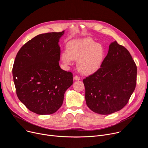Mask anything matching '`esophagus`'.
Segmentation results:
<instances>
[{
    "label": "esophagus",
    "instance_id": "1",
    "mask_svg": "<svg viewBox=\"0 0 148 148\" xmlns=\"http://www.w3.org/2000/svg\"><path fill=\"white\" fill-rule=\"evenodd\" d=\"M80 79H81V78L79 76H78V75H75L74 77V80H79Z\"/></svg>",
    "mask_w": 148,
    "mask_h": 148
}]
</instances>
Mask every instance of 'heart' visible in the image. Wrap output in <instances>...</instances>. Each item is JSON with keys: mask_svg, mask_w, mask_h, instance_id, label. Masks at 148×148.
Listing matches in <instances>:
<instances>
[{"mask_svg": "<svg viewBox=\"0 0 148 148\" xmlns=\"http://www.w3.org/2000/svg\"><path fill=\"white\" fill-rule=\"evenodd\" d=\"M67 50L61 54L62 61L66 66L77 60V67L84 74L90 75L101 67L105 58L103 46L90 37L71 41L67 44Z\"/></svg>", "mask_w": 148, "mask_h": 148, "instance_id": "1", "label": "heart"}]
</instances>
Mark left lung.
Returning a JSON list of instances; mask_svg holds the SVG:
<instances>
[{
  "label": "left lung",
  "instance_id": "1",
  "mask_svg": "<svg viewBox=\"0 0 148 148\" xmlns=\"http://www.w3.org/2000/svg\"><path fill=\"white\" fill-rule=\"evenodd\" d=\"M136 75V65L129 51L113 42L101 68L83 79L88 107L102 115L121 110L135 89Z\"/></svg>",
  "mask_w": 148,
  "mask_h": 148
}]
</instances>
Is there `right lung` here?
<instances>
[{"instance_id":"add662e5","label":"right lung","mask_w":148,"mask_h":148,"mask_svg":"<svg viewBox=\"0 0 148 148\" xmlns=\"http://www.w3.org/2000/svg\"><path fill=\"white\" fill-rule=\"evenodd\" d=\"M63 34L64 31L38 34L21 47L15 58L12 73L17 96L38 115L56 112L73 82V73L59 66L58 41Z\"/></svg>"}]
</instances>
